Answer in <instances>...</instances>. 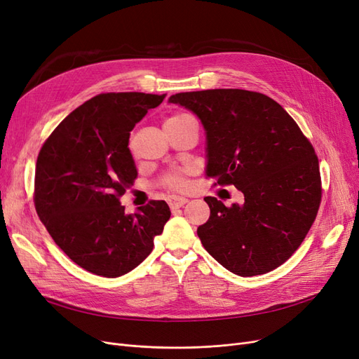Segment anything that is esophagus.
<instances>
[{"label": "esophagus", "instance_id": "obj_1", "mask_svg": "<svg viewBox=\"0 0 359 359\" xmlns=\"http://www.w3.org/2000/svg\"><path fill=\"white\" fill-rule=\"evenodd\" d=\"M187 203H188L187 198H179V196H171L170 200H168V205H170L171 210L180 208V207H183Z\"/></svg>", "mask_w": 359, "mask_h": 359}]
</instances>
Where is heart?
I'll return each instance as SVG.
<instances>
[{"label": "heart", "mask_w": 359, "mask_h": 359, "mask_svg": "<svg viewBox=\"0 0 359 359\" xmlns=\"http://www.w3.org/2000/svg\"><path fill=\"white\" fill-rule=\"evenodd\" d=\"M187 116H189V115H187V114H176V115L170 116L165 123L179 121V119L187 118ZM163 184H164L165 188H168L171 191L180 192V191H184V188H187V179H184V175H183L182 171H171V172H168V175H165L163 177Z\"/></svg>", "instance_id": "obj_1"}]
</instances>
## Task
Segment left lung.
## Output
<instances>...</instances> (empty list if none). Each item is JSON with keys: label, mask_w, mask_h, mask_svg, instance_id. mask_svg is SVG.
Returning a JSON list of instances; mask_svg holds the SVG:
<instances>
[{"label": "left lung", "mask_w": 359, "mask_h": 359, "mask_svg": "<svg viewBox=\"0 0 359 359\" xmlns=\"http://www.w3.org/2000/svg\"><path fill=\"white\" fill-rule=\"evenodd\" d=\"M207 133L205 176L233 184L241 205L205 196L210 219L198 236L222 266L240 276L273 271L306 238L321 204L320 163L309 139L280 103L257 91L177 93Z\"/></svg>", "instance_id": "left-lung-1"}]
</instances>
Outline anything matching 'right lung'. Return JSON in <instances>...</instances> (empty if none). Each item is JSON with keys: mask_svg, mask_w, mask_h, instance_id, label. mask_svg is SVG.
I'll return each mask as SVG.
<instances>
[{"mask_svg": "<svg viewBox=\"0 0 359 359\" xmlns=\"http://www.w3.org/2000/svg\"><path fill=\"white\" fill-rule=\"evenodd\" d=\"M164 97L102 93L66 116L39 149L38 217L63 253L91 273L116 278L139 266L170 219L165 201L151 200L135 215L119 204L137 179L130 131Z\"/></svg>", "mask_w": 359, "mask_h": 359, "instance_id": "add662e5", "label": "right lung"}]
</instances>
